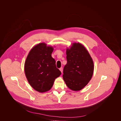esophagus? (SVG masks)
<instances>
[{"label": "esophagus", "instance_id": "34e87169", "mask_svg": "<svg viewBox=\"0 0 121 121\" xmlns=\"http://www.w3.org/2000/svg\"><path fill=\"white\" fill-rule=\"evenodd\" d=\"M60 69V70L61 71V73H63V67H60V69Z\"/></svg>", "mask_w": 121, "mask_h": 121}]
</instances>
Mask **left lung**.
Masks as SVG:
<instances>
[{
  "instance_id": "left-lung-1",
  "label": "left lung",
  "mask_w": 121,
  "mask_h": 121,
  "mask_svg": "<svg viewBox=\"0 0 121 121\" xmlns=\"http://www.w3.org/2000/svg\"><path fill=\"white\" fill-rule=\"evenodd\" d=\"M67 63L63 70V79L71 90L78 91L91 79L94 64L88 51L79 43H74L66 49Z\"/></svg>"
}]
</instances>
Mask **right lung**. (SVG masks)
I'll use <instances>...</instances> for the list:
<instances>
[{
  "mask_svg": "<svg viewBox=\"0 0 121 121\" xmlns=\"http://www.w3.org/2000/svg\"><path fill=\"white\" fill-rule=\"evenodd\" d=\"M53 50L52 47L40 43L31 49L25 61L26 77L31 87L38 92L49 91L55 79L61 74L52 57Z\"/></svg>",
  "mask_w": 121,
  "mask_h": 121,
  "instance_id": "right-lung-1",
  "label": "right lung"
}]
</instances>
